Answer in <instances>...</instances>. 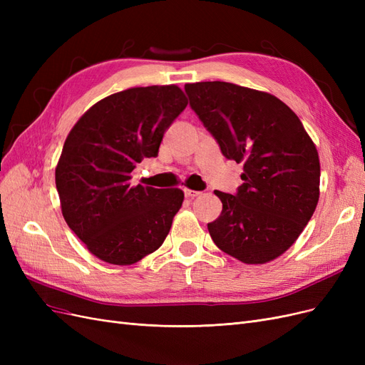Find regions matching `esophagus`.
<instances>
[{
    "label": "esophagus",
    "instance_id": "obj_1",
    "mask_svg": "<svg viewBox=\"0 0 365 365\" xmlns=\"http://www.w3.org/2000/svg\"><path fill=\"white\" fill-rule=\"evenodd\" d=\"M200 193H201V192L190 190V189H184V195H185V197H189V200H193V197H196Z\"/></svg>",
    "mask_w": 365,
    "mask_h": 365
}]
</instances>
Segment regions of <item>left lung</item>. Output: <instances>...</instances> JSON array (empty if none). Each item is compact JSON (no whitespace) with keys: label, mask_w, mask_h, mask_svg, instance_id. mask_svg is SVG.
<instances>
[{"label":"left lung","mask_w":365,"mask_h":365,"mask_svg":"<svg viewBox=\"0 0 365 365\" xmlns=\"http://www.w3.org/2000/svg\"><path fill=\"white\" fill-rule=\"evenodd\" d=\"M190 106L228 160L244 163L236 195L215 190L222 213L208 224L219 250L263 264L289 250L319 197V158L292 109L230 82L185 83Z\"/></svg>","instance_id":"obj_1"}]
</instances>
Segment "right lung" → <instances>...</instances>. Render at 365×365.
I'll return each mask as SVG.
<instances>
[{
	"instance_id": "1",
	"label": "right lung",
	"mask_w": 365,
	"mask_h": 365,
	"mask_svg": "<svg viewBox=\"0 0 365 365\" xmlns=\"http://www.w3.org/2000/svg\"><path fill=\"white\" fill-rule=\"evenodd\" d=\"M189 103L176 85L137 86L108 96L77 120L56 165L65 222L97 259L132 264L157 251L184 201L181 189L130 185L143 158Z\"/></svg>"
}]
</instances>
